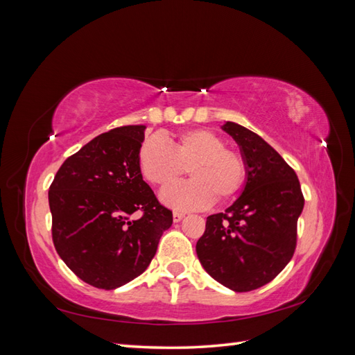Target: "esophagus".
Masks as SVG:
<instances>
[{
    "instance_id": "34e87169",
    "label": "esophagus",
    "mask_w": 355,
    "mask_h": 355,
    "mask_svg": "<svg viewBox=\"0 0 355 355\" xmlns=\"http://www.w3.org/2000/svg\"><path fill=\"white\" fill-rule=\"evenodd\" d=\"M172 218H174V222H180L181 219L184 218V213H181V211H174V213H172Z\"/></svg>"
}]
</instances>
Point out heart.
Wrapping results in <instances>:
<instances>
[{
  "instance_id": "b5f03b06",
  "label": "heart",
  "mask_w": 355,
  "mask_h": 355,
  "mask_svg": "<svg viewBox=\"0 0 355 355\" xmlns=\"http://www.w3.org/2000/svg\"><path fill=\"white\" fill-rule=\"evenodd\" d=\"M139 169L154 186H168L186 172L192 178L172 184L160 200L175 210H200L230 200L245 183L246 164L224 139L204 128L178 133L171 144L160 136L146 137L139 148Z\"/></svg>"
}]
</instances>
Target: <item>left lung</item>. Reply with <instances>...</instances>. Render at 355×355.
<instances>
[{
  "label": "left lung",
  "mask_w": 355,
  "mask_h": 355,
  "mask_svg": "<svg viewBox=\"0 0 355 355\" xmlns=\"http://www.w3.org/2000/svg\"><path fill=\"white\" fill-rule=\"evenodd\" d=\"M222 130L241 148L245 187L224 213L207 218L196 254L218 283L250 292L272 282L291 261L304 196L295 171L259 135L236 122H225Z\"/></svg>",
  "instance_id": "8db88e82"
}]
</instances>
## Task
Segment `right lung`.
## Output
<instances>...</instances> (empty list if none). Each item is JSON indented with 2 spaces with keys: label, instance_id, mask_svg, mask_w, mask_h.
I'll return each mask as SVG.
<instances>
[{
  "label": "right lung",
  "instance_id": "right-lung-1",
  "mask_svg": "<svg viewBox=\"0 0 355 355\" xmlns=\"http://www.w3.org/2000/svg\"><path fill=\"white\" fill-rule=\"evenodd\" d=\"M145 125L113 128L66 159L49 186L53 242L73 274L98 289L127 284L150 266L172 211L139 169ZM140 212L139 218H133Z\"/></svg>",
  "mask_w": 355,
  "mask_h": 355
}]
</instances>
